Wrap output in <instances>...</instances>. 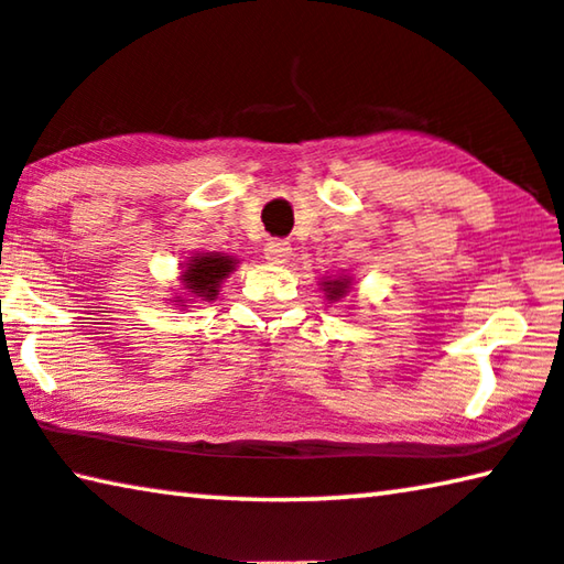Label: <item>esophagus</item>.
Wrapping results in <instances>:
<instances>
[{
	"mask_svg": "<svg viewBox=\"0 0 564 564\" xmlns=\"http://www.w3.org/2000/svg\"><path fill=\"white\" fill-rule=\"evenodd\" d=\"M290 257H292V247L284 239H272L264 245V259L270 264L282 267L290 262Z\"/></svg>",
	"mask_w": 564,
	"mask_h": 564,
	"instance_id": "34e87169",
	"label": "esophagus"
}]
</instances>
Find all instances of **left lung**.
Here are the masks:
<instances>
[{"label": "left lung", "mask_w": 564, "mask_h": 564, "mask_svg": "<svg viewBox=\"0 0 564 564\" xmlns=\"http://www.w3.org/2000/svg\"><path fill=\"white\" fill-rule=\"evenodd\" d=\"M319 290H323L327 305H333V302H340L343 297H348V292L352 290V276L350 274L323 276V280H319Z\"/></svg>", "instance_id": "8db88e82"}]
</instances>
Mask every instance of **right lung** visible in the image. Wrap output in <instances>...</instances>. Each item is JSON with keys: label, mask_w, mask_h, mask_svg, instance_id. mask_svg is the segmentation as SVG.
<instances>
[{"label": "right lung", "mask_w": 564, "mask_h": 564, "mask_svg": "<svg viewBox=\"0 0 564 564\" xmlns=\"http://www.w3.org/2000/svg\"><path fill=\"white\" fill-rule=\"evenodd\" d=\"M239 259L221 254V252H196L186 257V262L181 264V290L173 292L171 302L178 305L181 310L192 307L196 302H212L219 294L221 282L237 270Z\"/></svg>", "instance_id": "obj_1"}]
</instances>
